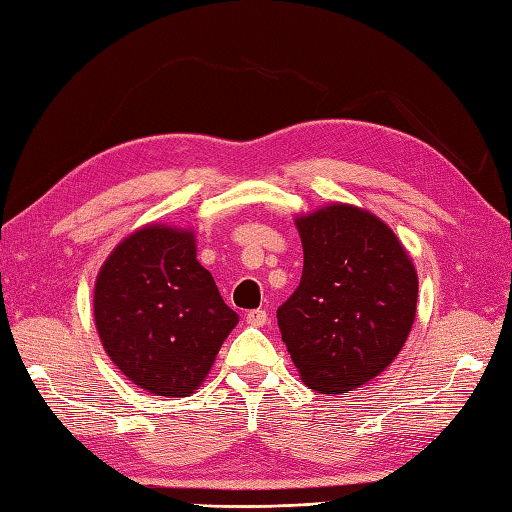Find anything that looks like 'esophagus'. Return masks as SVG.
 Masks as SVG:
<instances>
[{
    "label": "esophagus",
    "instance_id": "1",
    "mask_svg": "<svg viewBox=\"0 0 512 512\" xmlns=\"http://www.w3.org/2000/svg\"><path fill=\"white\" fill-rule=\"evenodd\" d=\"M266 321H268L266 310H250L246 314V323L255 325V328H262V325H266Z\"/></svg>",
    "mask_w": 512,
    "mask_h": 512
}]
</instances>
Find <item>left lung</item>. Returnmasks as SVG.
Here are the masks:
<instances>
[{
  "label": "left lung",
  "mask_w": 512,
  "mask_h": 512,
  "mask_svg": "<svg viewBox=\"0 0 512 512\" xmlns=\"http://www.w3.org/2000/svg\"><path fill=\"white\" fill-rule=\"evenodd\" d=\"M303 244L297 290L277 323L310 389L347 394L391 365L416 319L418 275L374 213L330 204L295 220Z\"/></svg>",
  "instance_id": "left-lung-1"
}]
</instances>
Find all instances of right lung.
Wrapping results in <instances>:
<instances>
[{"mask_svg":"<svg viewBox=\"0 0 512 512\" xmlns=\"http://www.w3.org/2000/svg\"><path fill=\"white\" fill-rule=\"evenodd\" d=\"M237 321L184 228H138L96 275V332L114 365L149 394L191 396Z\"/></svg>","mask_w":512,"mask_h":512,"instance_id":"add662e5","label":"right lung"}]
</instances>
